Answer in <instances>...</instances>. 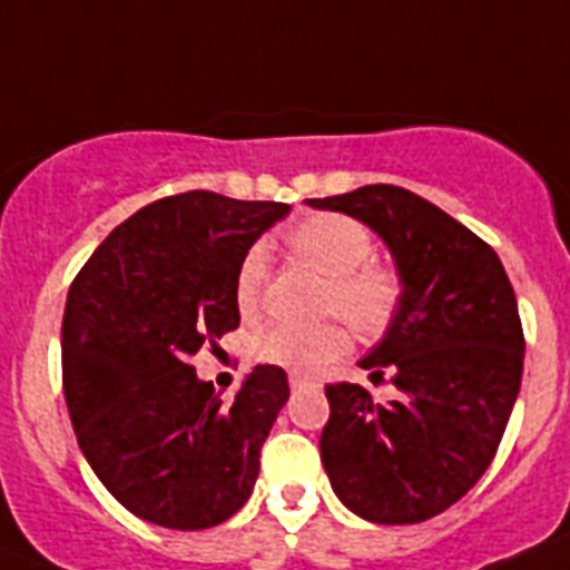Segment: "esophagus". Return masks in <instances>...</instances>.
I'll use <instances>...</instances> for the list:
<instances>
[{
  "mask_svg": "<svg viewBox=\"0 0 570 570\" xmlns=\"http://www.w3.org/2000/svg\"><path fill=\"white\" fill-rule=\"evenodd\" d=\"M305 382H308V380H305V376H299V374H291L288 376V385L291 387H302V385H305Z\"/></svg>",
  "mask_w": 570,
  "mask_h": 570,
  "instance_id": "esophagus-1",
  "label": "esophagus"
}]
</instances>
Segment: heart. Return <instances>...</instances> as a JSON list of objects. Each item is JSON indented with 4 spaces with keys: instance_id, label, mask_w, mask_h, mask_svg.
<instances>
[{
    "instance_id": "b5f03b06",
    "label": "heart",
    "mask_w": 570,
    "mask_h": 570,
    "mask_svg": "<svg viewBox=\"0 0 570 570\" xmlns=\"http://www.w3.org/2000/svg\"><path fill=\"white\" fill-rule=\"evenodd\" d=\"M282 239L299 259L328 276L322 291V314H336L356 334L382 336L405 305L407 282L396 265L374 259V234L345 214H311L282 230ZM268 279V254L262 245L245 250L234 279V299L242 314H254ZM347 351V331L336 322L311 328L274 325L259 336L262 360L296 371H316Z\"/></svg>"
}]
</instances>
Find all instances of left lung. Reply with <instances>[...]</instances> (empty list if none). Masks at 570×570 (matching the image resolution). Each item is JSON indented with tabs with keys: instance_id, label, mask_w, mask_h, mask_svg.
Here are the masks:
<instances>
[{
	"instance_id": "8db88e82",
	"label": "left lung",
	"mask_w": 570,
	"mask_h": 570,
	"mask_svg": "<svg viewBox=\"0 0 570 570\" xmlns=\"http://www.w3.org/2000/svg\"><path fill=\"white\" fill-rule=\"evenodd\" d=\"M385 239L407 294L385 340L360 362L396 396L325 387L322 465L362 520L414 525L454 505L491 465L520 394L525 336L511 279L488 242L396 185L308 199Z\"/></svg>"
}]
</instances>
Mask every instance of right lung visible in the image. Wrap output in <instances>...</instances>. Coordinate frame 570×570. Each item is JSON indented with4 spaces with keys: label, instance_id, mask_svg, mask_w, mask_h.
<instances>
[{
    "label": "right lung",
    "instance_id": "right-lung-1",
    "mask_svg": "<svg viewBox=\"0 0 570 570\" xmlns=\"http://www.w3.org/2000/svg\"><path fill=\"white\" fill-rule=\"evenodd\" d=\"M210 190L165 196L110 230L68 291L62 387L85 460L139 520L203 531L254 491L288 376L256 365L230 402L190 356L239 328L245 250L288 214Z\"/></svg>",
    "mask_w": 570,
    "mask_h": 570
}]
</instances>
